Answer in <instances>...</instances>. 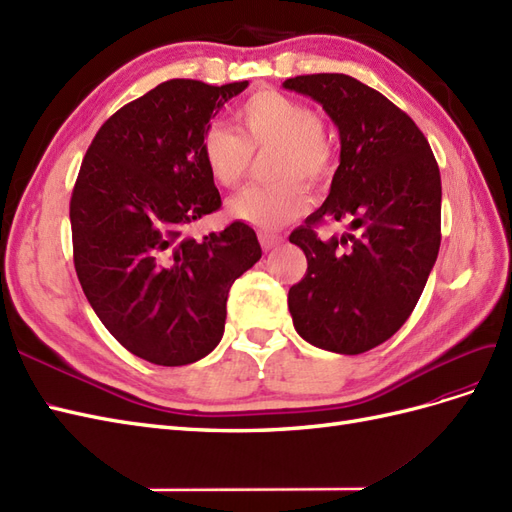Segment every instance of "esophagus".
Here are the masks:
<instances>
[{
    "instance_id": "1",
    "label": "esophagus",
    "mask_w": 512,
    "mask_h": 512,
    "mask_svg": "<svg viewBox=\"0 0 512 512\" xmlns=\"http://www.w3.org/2000/svg\"><path fill=\"white\" fill-rule=\"evenodd\" d=\"M283 235L279 233H268V231H261L259 233V242L264 246V251H272V248H277L279 244H283Z\"/></svg>"
}]
</instances>
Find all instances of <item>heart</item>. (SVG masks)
<instances>
[{
	"label": "heart",
	"mask_w": 512,
	"mask_h": 512,
	"mask_svg": "<svg viewBox=\"0 0 512 512\" xmlns=\"http://www.w3.org/2000/svg\"><path fill=\"white\" fill-rule=\"evenodd\" d=\"M235 131L205 129L201 157L209 177L222 188H238L253 164V153L274 151L266 186L246 188L229 199L231 218L257 229H279L309 212L311 199L299 179L322 186L335 173V149L320 116L303 101L279 90H257L233 112Z\"/></svg>",
	"instance_id": "1"
}]
</instances>
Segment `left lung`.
<instances>
[{"instance_id":"left-lung-1","label":"left lung","mask_w":512,"mask_h":512,"mask_svg":"<svg viewBox=\"0 0 512 512\" xmlns=\"http://www.w3.org/2000/svg\"><path fill=\"white\" fill-rule=\"evenodd\" d=\"M285 88L322 103L339 129L342 153L331 192L290 242L307 272L287 294L305 342L361 355L409 320L441 244V177L413 119L378 90L344 73L298 75ZM351 229L322 241L315 225Z\"/></svg>"}]
</instances>
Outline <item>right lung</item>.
Wrapping results in <instances>:
<instances>
[{
  "label": "right lung",
  "mask_w": 512,
  "mask_h": 512,
  "mask_svg": "<svg viewBox=\"0 0 512 512\" xmlns=\"http://www.w3.org/2000/svg\"><path fill=\"white\" fill-rule=\"evenodd\" d=\"M246 86L162 82L114 112L84 155L69 212L77 279L116 342L149 363L209 355L233 281L261 257L240 220L203 240L186 235L222 205L201 138Z\"/></svg>",
  "instance_id": "add662e5"
}]
</instances>
